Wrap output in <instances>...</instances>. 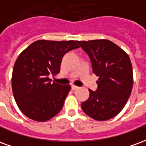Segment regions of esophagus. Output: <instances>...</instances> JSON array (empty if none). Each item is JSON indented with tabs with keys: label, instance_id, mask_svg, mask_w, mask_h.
I'll use <instances>...</instances> for the list:
<instances>
[{
	"label": "esophagus",
	"instance_id": "esophagus-1",
	"mask_svg": "<svg viewBox=\"0 0 146 146\" xmlns=\"http://www.w3.org/2000/svg\"><path fill=\"white\" fill-rule=\"evenodd\" d=\"M72 90H73V91H75V90H77V89L79 88V87H77V86H75V85H72Z\"/></svg>",
	"mask_w": 146,
	"mask_h": 146
}]
</instances>
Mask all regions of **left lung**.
Returning <instances> with one entry per match:
<instances>
[{"label":"left lung","instance_id":"left-lung-1","mask_svg":"<svg viewBox=\"0 0 146 146\" xmlns=\"http://www.w3.org/2000/svg\"><path fill=\"white\" fill-rule=\"evenodd\" d=\"M91 58L98 76L96 92L81 103L83 111L98 121L113 118L125 106L133 87V71L128 54L109 40L77 41Z\"/></svg>","mask_w":146,"mask_h":146}]
</instances>
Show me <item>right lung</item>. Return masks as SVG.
Segmentation results:
<instances>
[{"label":"right lung","mask_w":146,"mask_h":146,"mask_svg":"<svg viewBox=\"0 0 146 146\" xmlns=\"http://www.w3.org/2000/svg\"><path fill=\"white\" fill-rule=\"evenodd\" d=\"M78 48L75 40H40L21 52L12 71L11 88L18 107L24 115L44 122L62 110L71 87L51 82L48 76L59 73L64 55Z\"/></svg>","instance_id":"right-lung-1"}]
</instances>
